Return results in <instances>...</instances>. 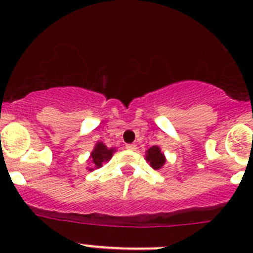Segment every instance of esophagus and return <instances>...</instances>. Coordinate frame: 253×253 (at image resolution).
Segmentation results:
<instances>
[{
  "mask_svg": "<svg viewBox=\"0 0 253 253\" xmlns=\"http://www.w3.org/2000/svg\"><path fill=\"white\" fill-rule=\"evenodd\" d=\"M126 149L127 150H136L137 145L136 144H126Z\"/></svg>",
  "mask_w": 253,
  "mask_h": 253,
  "instance_id": "1",
  "label": "esophagus"
}]
</instances>
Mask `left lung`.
<instances>
[{
	"mask_svg": "<svg viewBox=\"0 0 253 253\" xmlns=\"http://www.w3.org/2000/svg\"><path fill=\"white\" fill-rule=\"evenodd\" d=\"M145 160L149 163V165L154 170H160L167 163V158H165L164 153L162 152V149L158 145H153L145 152Z\"/></svg>",
	"mask_w": 253,
	"mask_h": 253,
	"instance_id": "1",
	"label": "left lung"
}]
</instances>
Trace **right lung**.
Masks as SVG:
<instances>
[{
	"mask_svg": "<svg viewBox=\"0 0 253 253\" xmlns=\"http://www.w3.org/2000/svg\"><path fill=\"white\" fill-rule=\"evenodd\" d=\"M115 152H116L115 148H108L103 142L96 143L93 152L89 155L88 163L90 164V168H88L89 171H91L93 169H98V168L103 167V163L109 162Z\"/></svg>",
	"mask_w": 253,
	"mask_h": 253,
	"instance_id": "right-lung-1",
	"label": "right lung"
}]
</instances>
